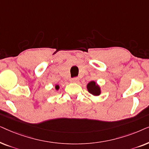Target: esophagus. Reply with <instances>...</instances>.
I'll return each mask as SVG.
<instances>
[{
	"label": "esophagus",
	"mask_w": 149,
	"mask_h": 149,
	"mask_svg": "<svg viewBox=\"0 0 149 149\" xmlns=\"http://www.w3.org/2000/svg\"><path fill=\"white\" fill-rule=\"evenodd\" d=\"M79 81V79L78 78V77H74V78L71 79V80H70V81L72 83H78Z\"/></svg>",
	"instance_id": "obj_1"
}]
</instances>
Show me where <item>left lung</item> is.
<instances>
[{"label": "left lung", "mask_w": 149, "mask_h": 149, "mask_svg": "<svg viewBox=\"0 0 149 149\" xmlns=\"http://www.w3.org/2000/svg\"><path fill=\"white\" fill-rule=\"evenodd\" d=\"M87 88L89 92L93 95H99L101 93L100 87L93 81H91L87 84Z\"/></svg>", "instance_id": "8db88e82"}]
</instances>
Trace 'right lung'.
Masks as SVG:
<instances>
[{
  "label": "right lung",
  "mask_w": 149,
  "mask_h": 149,
  "mask_svg": "<svg viewBox=\"0 0 149 149\" xmlns=\"http://www.w3.org/2000/svg\"><path fill=\"white\" fill-rule=\"evenodd\" d=\"M59 88H60V87H59V85H56V90H58Z\"/></svg>",
  "instance_id": "right-lung-1"
}]
</instances>
